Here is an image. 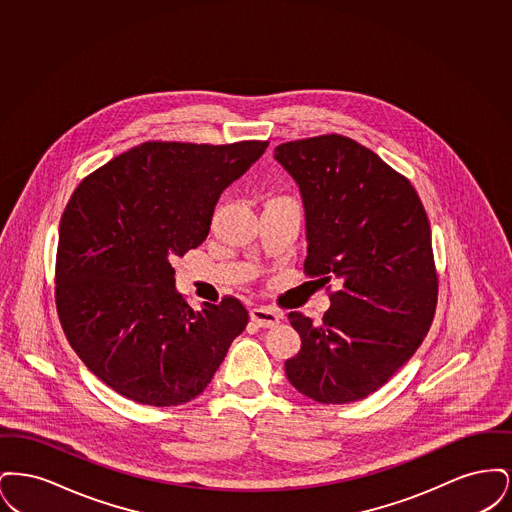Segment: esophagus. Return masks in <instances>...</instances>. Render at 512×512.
<instances>
[{
  "label": "esophagus",
  "mask_w": 512,
  "mask_h": 512,
  "mask_svg": "<svg viewBox=\"0 0 512 512\" xmlns=\"http://www.w3.org/2000/svg\"><path fill=\"white\" fill-rule=\"evenodd\" d=\"M249 315H251V320L257 322L261 328H272L282 320V313L272 307H253L249 311Z\"/></svg>",
  "instance_id": "esophagus-1"
}]
</instances>
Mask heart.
<instances>
[{"label": "heart", "instance_id": "obj_1", "mask_svg": "<svg viewBox=\"0 0 512 512\" xmlns=\"http://www.w3.org/2000/svg\"><path fill=\"white\" fill-rule=\"evenodd\" d=\"M286 199L293 201L292 197H288V195H272L268 201H286Z\"/></svg>", "mask_w": 512, "mask_h": 512}]
</instances>
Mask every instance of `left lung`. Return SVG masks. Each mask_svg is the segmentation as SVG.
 I'll list each match as a JSON object with an SVG mask.
<instances>
[{
    "mask_svg": "<svg viewBox=\"0 0 512 512\" xmlns=\"http://www.w3.org/2000/svg\"><path fill=\"white\" fill-rule=\"evenodd\" d=\"M274 157L303 197L305 274L338 280L320 324L288 315L301 349L286 361V376L318 403L365 399L432 326L438 272L428 215L409 178L347 136L286 142Z\"/></svg>",
    "mask_w": 512,
    "mask_h": 512,
    "instance_id": "left-lung-1",
    "label": "left lung"
}]
</instances>
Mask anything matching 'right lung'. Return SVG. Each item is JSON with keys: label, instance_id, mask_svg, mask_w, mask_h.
<instances>
[{"label": "right lung", "instance_id": "right-lung-1", "mask_svg": "<svg viewBox=\"0 0 512 512\" xmlns=\"http://www.w3.org/2000/svg\"><path fill=\"white\" fill-rule=\"evenodd\" d=\"M268 147L146 142L88 174L59 224L55 305L80 361L142 405L209 386L249 313L232 295L194 311L172 261L203 244L222 190Z\"/></svg>", "mask_w": 512, "mask_h": 512}]
</instances>
